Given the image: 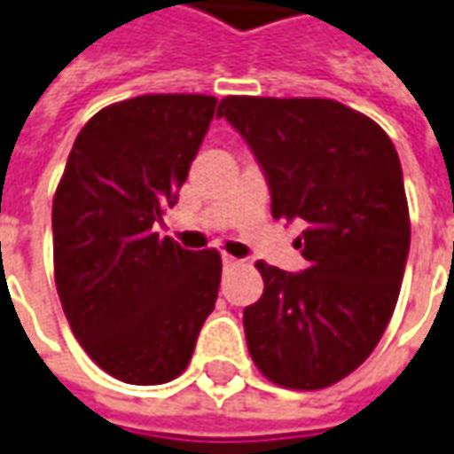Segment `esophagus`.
Returning <instances> with one entry per match:
<instances>
[{
	"label": "esophagus",
	"instance_id": "obj_1",
	"mask_svg": "<svg viewBox=\"0 0 454 454\" xmlns=\"http://www.w3.org/2000/svg\"><path fill=\"white\" fill-rule=\"evenodd\" d=\"M236 265H240V260L233 258V255H226V253H223V268H236Z\"/></svg>",
	"mask_w": 454,
	"mask_h": 454
}]
</instances>
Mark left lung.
<instances>
[{
    "label": "left lung",
    "mask_w": 454,
    "mask_h": 454,
    "mask_svg": "<svg viewBox=\"0 0 454 454\" xmlns=\"http://www.w3.org/2000/svg\"><path fill=\"white\" fill-rule=\"evenodd\" d=\"M218 117L258 157L272 216L307 226V270L255 262L265 287L243 309L250 359L282 388H326L369 359L398 302L411 248L398 152L381 125L329 98L228 95Z\"/></svg>",
    "instance_id": "1"
}]
</instances>
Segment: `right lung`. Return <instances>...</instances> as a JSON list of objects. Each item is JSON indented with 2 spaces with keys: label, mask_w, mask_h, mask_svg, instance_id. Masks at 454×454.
I'll use <instances>...</instances> for the list:
<instances>
[{
  "label": "right lung",
  "mask_w": 454,
  "mask_h": 454,
  "mask_svg": "<svg viewBox=\"0 0 454 454\" xmlns=\"http://www.w3.org/2000/svg\"><path fill=\"white\" fill-rule=\"evenodd\" d=\"M216 103L152 93L103 107L56 186V290L85 354L117 381L176 379L216 304L218 250L192 253L152 231L186 182Z\"/></svg>",
  "instance_id": "1"
}]
</instances>
